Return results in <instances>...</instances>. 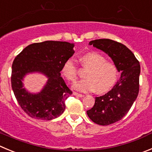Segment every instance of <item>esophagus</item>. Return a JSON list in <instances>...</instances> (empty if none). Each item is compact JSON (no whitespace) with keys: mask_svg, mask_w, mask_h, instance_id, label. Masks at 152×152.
<instances>
[{"mask_svg":"<svg viewBox=\"0 0 152 152\" xmlns=\"http://www.w3.org/2000/svg\"><path fill=\"white\" fill-rule=\"evenodd\" d=\"M73 95L76 96V97H84V95H83V94H78V93H76V92H73Z\"/></svg>","mask_w":152,"mask_h":152,"instance_id":"esophagus-1","label":"esophagus"}]
</instances>
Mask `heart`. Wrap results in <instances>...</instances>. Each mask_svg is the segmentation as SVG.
Returning <instances> with one entry per match:
<instances>
[{"label": "heart", "instance_id": "b5f03b06", "mask_svg": "<svg viewBox=\"0 0 152 152\" xmlns=\"http://www.w3.org/2000/svg\"><path fill=\"white\" fill-rule=\"evenodd\" d=\"M83 66L90 68L86 75L87 79L76 82L73 88L83 93L97 91L102 94L108 91L116 83L118 76V68L112 62L97 52H89L81 58ZM63 76L69 82H74L77 76V65L73 58L64 63L61 69Z\"/></svg>", "mask_w": 152, "mask_h": 152}]
</instances>
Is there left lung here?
<instances>
[{"mask_svg": "<svg viewBox=\"0 0 152 152\" xmlns=\"http://www.w3.org/2000/svg\"><path fill=\"white\" fill-rule=\"evenodd\" d=\"M89 45L107 54L118 71L121 72V77L112 90L95 97L94 106L87 111L92 121L100 125H110L120 121L128 113L138 96L140 62L127 46L112 39H95Z\"/></svg>", "mask_w": 152, "mask_h": 152, "instance_id": "left-lung-1", "label": "left lung"}]
</instances>
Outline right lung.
<instances>
[{"mask_svg": "<svg viewBox=\"0 0 152 152\" xmlns=\"http://www.w3.org/2000/svg\"><path fill=\"white\" fill-rule=\"evenodd\" d=\"M74 44L47 40L31 44L18 54L12 65L11 84L21 108L30 117L52 120L65 110V100L72 91L61 77L64 63L74 54ZM38 72L48 81L42 90L31 93L23 88V78Z\"/></svg>", "mask_w": 152, "mask_h": 152, "instance_id": "right-lung-1", "label": "right lung"}]
</instances>
